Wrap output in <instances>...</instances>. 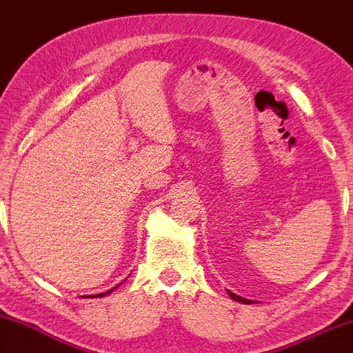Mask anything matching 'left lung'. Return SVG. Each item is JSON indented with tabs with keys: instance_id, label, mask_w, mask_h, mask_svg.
Listing matches in <instances>:
<instances>
[{
	"instance_id": "1",
	"label": "left lung",
	"mask_w": 353,
	"mask_h": 353,
	"mask_svg": "<svg viewBox=\"0 0 353 353\" xmlns=\"http://www.w3.org/2000/svg\"><path fill=\"white\" fill-rule=\"evenodd\" d=\"M228 294H229V297L232 299V301H237V302H242V303H250L249 299H244V297H241V295H237V294L230 292V290H228Z\"/></svg>"
}]
</instances>
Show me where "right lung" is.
Wrapping results in <instances>:
<instances>
[{
    "instance_id": "add662e5",
    "label": "right lung",
    "mask_w": 353,
    "mask_h": 353,
    "mask_svg": "<svg viewBox=\"0 0 353 353\" xmlns=\"http://www.w3.org/2000/svg\"><path fill=\"white\" fill-rule=\"evenodd\" d=\"M114 289H117V285H116V287H112V289H111V290H108V292H103V294H94V295H89V297H94V299H99V297H106V295H108V294H111L112 290H114Z\"/></svg>"
}]
</instances>
